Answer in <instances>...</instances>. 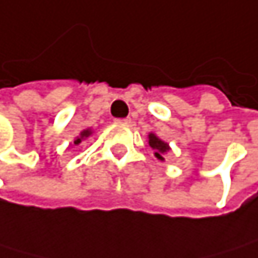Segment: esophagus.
Instances as JSON below:
<instances>
[{"instance_id":"esophagus-1","label":"esophagus","mask_w":258,"mask_h":258,"mask_svg":"<svg viewBox=\"0 0 258 258\" xmlns=\"http://www.w3.org/2000/svg\"><path fill=\"white\" fill-rule=\"evenodd\" d=\"M132 120L128 119V117H125V119H116V123H122V125H128Z\"/></svg>"}]
</instances>
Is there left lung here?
<instances>
[{
  "label": "left lung",
  "mask_w": 258,
  "mask_h": 258,
  "mask_svg": "<svg viewBox=\"0 0 258 258\" xmlns=\"http://www.w3.org/2000/svg\"><path fill=\"white\" fill-rule=\"evenodd\" d=\"M148 145L154 150V156L159 159V160H165L163 157H165V154L167 153H170L171 151V148H170V145L165 142V141H162L156 133H148Z\"/></svg>",
  "instance_id": "8db88e82"
}]
</instances>
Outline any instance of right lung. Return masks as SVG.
Masks as SVG:
<instances>
[{
    "label": "right lung",
    "mask_w": 258,
    "mask_h": 258,
    "mask_svg": "<svg viewBox=\"0 0 258 258\" xmlns=\"http://www.w3.org/2000/svg\"><path fill=\"white\" fill-rule=\"evenodd\" d=\"M91 135H93V130H91V128H85V130H82V132L79 133L78 138H75L73 144H75V145H81V144H82L84 141H87Z\"/></svg>",
    "instance_id": "add662e5"
}]
</instances>
